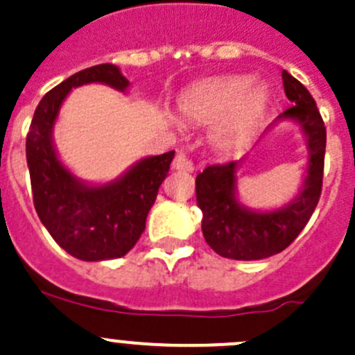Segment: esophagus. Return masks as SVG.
Listing matches in <instances>:
<instances>
[{
  "mask_svg": "<svg viewBox=\"0 0 355 355\" xmlns=\"http://www.w3.org/2000/svg\"><path fill=\"white\" fill-rule=\"evenodd\" d=\"M173 167L176 171H188V173H191L193 169H195V164L189 160V157L186 155L184 152H179L176 157H174L173 160Z\"/></svg>",
  "mask_w": 355,
  "mask_h": 355,
  "instance_id": "esophagus-1",
  "label": "esophagus"
}]
</instances>
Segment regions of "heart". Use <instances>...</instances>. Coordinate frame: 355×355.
<instances>
[{
    "instance_id": "b5f03b06",
    "label": "heart",
    "mask_w": 355,
    "mask_h": 355,
    "mask_svg": "<svg viewBox=\"0 0 355 355\" xmlns=\"http://www.w3.org/2000/svg\"><path fill=\"white\" fill-rule=\"evenodd\" d=\"M266 86L250 87L248 77H216L188 87L178 98V110L196 124H212L214 139L224 150L238 148L268 107Z\"/></svg>"
}]
</instances>
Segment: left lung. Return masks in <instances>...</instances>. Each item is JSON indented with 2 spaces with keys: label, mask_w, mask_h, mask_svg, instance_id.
Listing matches in <instances>:
<instances>
[{
  "label": "left lung",
  "mask_w": 355,
  "mask_h": 355,
  "mask_svg": "<svg viewBox=\"0 0 355 355\" xmlns=\"http://www.w3.org/2000/svg\"><path fill=\"white\" fill-rule=\"evenodd\" d=\"M283 87L293 107L286 108L271 124L282 121L298 125L307 146V169L297 196L271 210H255L238 198L240 160L209 166L196 176V203L203 214L202 233L216 254L234 261H261L285 250L311 219L321 196L324 169L326 128L314 98L305 86L283 70Z\"/></svg>",
  "instance_id": "obj_1"
}]
</instances>
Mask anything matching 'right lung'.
I'll return each mask as SVG.
<instances>
[{
    "label": "right lung",
    "mask_w": 355,
    "mask_h": 355,
    "mask_svg": "<svg viewBox=\"0 0 355 355\" xmlns=\"http://www.w3.org/2000/svg\"><path fill=\"white\" fill-rule=\"evenodd\" d=\"M105 84L125 93L129 80L112 63L73 73L43 96L27 132L26 155L36 212L55 241L86 262L121 259L145 231L146 216L169 173L173 152L143 157L114 181H83L60 160L53 129L69 93Z\"/></svg>",
    "instance_id": "right-lung-1"
}]
</instances>
